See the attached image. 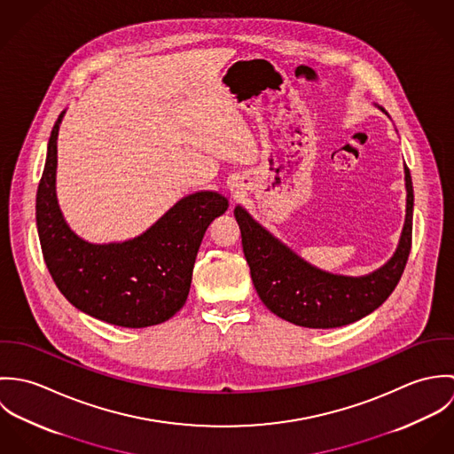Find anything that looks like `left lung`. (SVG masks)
Here are the masks:
<instances>
[{"label":"left lung","instance_id":"8db88e82","mask_svg":"<svg viewBox=\"0 0 454 454\" xmlns=\"http://www.w3.org/2000/svg\"><path fill=\"white\" fill-rule=\"evenodd\" d=\"M405 173V222L393 257L367 276H340L308 263L236 206L241 243L260 301L276 317L308 328L353 324L378 309L402 278L412 243V180Z\"/></svg>","mask_w":454,"mask_h":454}]
</instances>
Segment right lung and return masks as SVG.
<instances>
[{
	"label": "right lung",
	"instance_id": "obj_1",
	"mask_svg": "<svg viewBox=\"0 0 454 454\" xmlns=\"http://www.w3.org/2000/svg\"><path fill=\"white\" fill-rule=\"evenodd\" d=\"M56 121L36 192V227L49 272L66 299L85 315L106 324L143 328L162 324L185 304L195 257L207 225L229 207L218 192L180 199L141 236L94 245L66 223L56 195Z\"/></svg>",
	"mask_w": 454,
	"mask_h": 454
}]
</instances>
